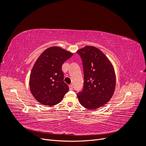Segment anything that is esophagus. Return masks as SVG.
<instances>
[{
    "mask_svg": "<svg viewBox=\"0 0 146 146\" xmlns=\"http://www.w3.org/2000/svg\"><path fill=\"white\" fill-rule=\"evenodd\" d=\"M69 90H73V86H72V85H69Z\"/></svg>",
    "mask_w": 146,
    "mask_h": 146,
    "instance_id": "34e87169",
    "label": "esophagus"
}]
</instances>
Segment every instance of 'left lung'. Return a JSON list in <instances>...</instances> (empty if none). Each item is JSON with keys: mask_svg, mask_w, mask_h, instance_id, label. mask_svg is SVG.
<instances>
[{"mask_svg": "<svg viewBox=\"0 0 146 146\" xmlns=\"http://www.w3.org/2000/svg\"><path fill=\"white\" fill-rule=\"evenodd\" d=\"M82 61L84 83L77 93L81 105L90 110L102 107L111 98L116 86L113 66L98 48L86 46L77 52Z\"/></svg>", "mask_w": 146, "mask_h": 146, "instance_id": "1", "label": "left lung"}]
</instances>
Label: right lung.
<instances>
[{"label":"right lung","mask_w":146,"mask_h":146,"mask_svg":"<svg viewBox=\"0 0 146 146\" xmlns=\"http://www.w3.org/2000/svg\"><path fill=\"white\" fill-rule=\"evenodd\" d=\"M73 54L59 47L47 48L35 62L30 76V88L39 103L47 106L58 104L69 91L64 83L62 65Z\"/></svg>","instance_id":"add662e5"}]
</instances>
